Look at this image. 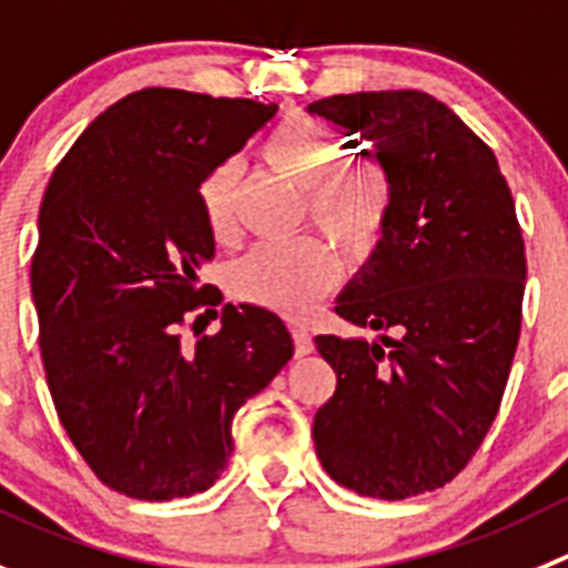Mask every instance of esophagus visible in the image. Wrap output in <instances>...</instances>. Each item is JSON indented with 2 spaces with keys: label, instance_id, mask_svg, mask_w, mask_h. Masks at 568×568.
Instances as JSON below:
<instances>
[{
  "label": "esophagus",
  "instance_id": "1",
  "mask_svg": "<svg viewBox=\"0 0 568 568\" xmlns=\"http://www.w3.org/2000/svg\"><path fill=\"white\" fill-rule=\"evenodd\" d=\"M294 353H296V358H302V356H311V353H314V338H311V333L305 331V327H294Z\"/></svg>",
  "mask_w": 568,
  "mask_h": 568
}]
</instances>
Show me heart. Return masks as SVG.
<instances>
[{
    "label": "heart",
    "instance_id": "b5f03b06",
    "mask_svg": "<svg viewBox=\"0 0 568 568\" xmlns=\"http://www.w3.org/2000/svg\"><path fill=\"white\" fill-rule=\"evenodd\" d=\"M266 164L280 176L308 190V210L316 224L338 241L349 257H367L378 246L389 221L392 193L384 173H333L342 164V145L311 120H291L272 131L260 148ZM241 187V164L224 162L201 182L199 199L212 237H230L235 226V199ZM336 252L322 237L302 235L294 241L260 243L232 266L230 283L235 296L300 316L336 285Z\"/></svg>",
    "mask_w": 568,
    "mask_h": 568
}]
</instances>
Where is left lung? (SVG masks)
<instances>
[{"label": "left lung", "mask_w": 568, "mask_h": 568, "mask_svg": "<svg viewBox=\"0 0 568 568\" xmlns=\"http://www.w3.org/2000/svg\"><path fill=\"white\" fill-rule=\"evenodd\" d=\"M308 114L369 142L392 193L378 246L336 300L378 338L316 336L336 369L316 457L358 496L409 499L452 481L499 412L527 280L516 204L490 148L432 94H333Z\"/></svg>", "instance_id": "1"}]
</instances>
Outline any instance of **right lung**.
Instances as JSON below:
<instances>
[{"instance_id": "obj_1", "label": "right lung", "mask_w": 568, "mask_h": 568, "mask_svg": "<svg viewBox=\"0 0 568 568\" xmlns=\"http://www.w3.org/2000/svg\"><path fill=\"white\" fill-rule=\"evenodd\" d=\"M274 114L140 89L94 116L47 184L30 268L47 386L89 468L131 499L215 485L235 412L294 356L285 322L246 302H226L221 331L193 347L179 333L190 311L219 305L199 288L215 257L201 182Z\"/></svg>"}]
</instances>
